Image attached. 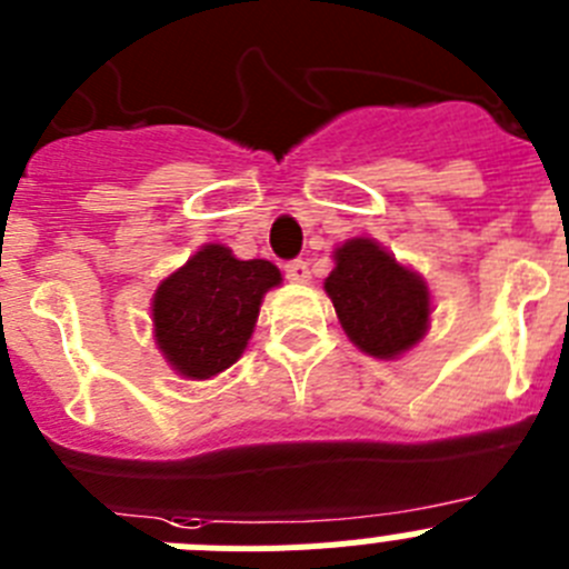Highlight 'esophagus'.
<instances>
[{"label":"esophagus","mask_w":569,"mask_h":569,"mask_svg":"<svg viewBox=\"0 0 569 569\" xmlns=\"http://www.w3.org/2000/svg\"><path fill=\"white\" fill-rule=\"evenodd\" d=\"M284 276H288V279L293 281V284H308V281H310L308 261H301V259L290 261L288 268H284Z\"/></svg>","instance_id":"obj_1"}]
</instances>
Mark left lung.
<instances>
[{"label": "left lung", "mask_w": 569, "mask_h": 569, "mask_svg": "<svg viewBox=\"0 0 569 569\" xmlns=\"http://www.w3.org/2000/svg\"><path fill=\"white\" fill-rule=\"evenodd\" d=\"M325 293L347 339L373 359H401L430 330L433 296L425 276L370 236L347 239L333 250Z\"/></svg>", "instance_id": "obj_1"}]
</instances>
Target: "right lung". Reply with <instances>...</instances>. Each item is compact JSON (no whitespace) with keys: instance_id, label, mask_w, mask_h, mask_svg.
I'll return each instance as SVG.
<instances>
[{"instance_id":"right-lung-1","label":"right lung","mask_w":569,"mask_h":569,"mask_svg":"<svg viewBox=\"0 0 569 569\" xmlns=\"http://www.w3.org/2000/svg\"><path fill=\"white\" fill-rule=\"evenodd\" d=\"M279 284L273 261H244L224 244H202L150 299L153 341L170 370L190 381L224 373L244 353L264 293Z\"/></svg>"}]
</instances>
